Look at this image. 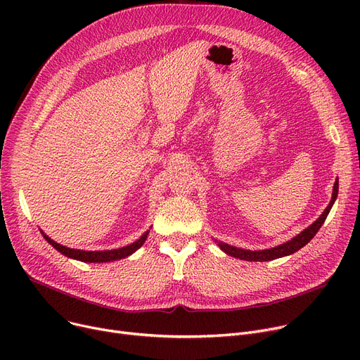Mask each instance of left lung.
I'll return each instance as SVG.
<instances>
[{"instance_id":"8db88e82","label":"left lung","mask_w":360,"mask_h":360,"mask_svg":"<svg viewBox=\"0 0 360 360\" xmlns=\"http://www.w3.org/2000/svg\"><path fill=\"white\" fill-rule=\"evenodd\" d=\"M337 194H338V178L335 179L334 182V186H333V195H331V201L330 204L327 205V209L323 212V214H321L312 224H309L307 229L302 231L300 233H297L295 238H292L290 240H286L285 243H280L277 245V247L274 248H269V250H258V251H251V250H243V248H236L233 247V245H229V243H224V242H220V240H214L217 242L219 248L224 252L228 254L231 257H235V258H239V259H245V261H271V259H276V258H281V257H288L296 251H299L300 248H304L305 245L316 235V232L319 231L321 226L324 224L331 207L337 198Z\"/></svg>"}]
</instances>
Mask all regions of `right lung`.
I'll list each match as a JSON object with an SVG mask.
<instances>
[{"label":"right lung","instance_id":"1","mask_svg":"<svg viewBox=\"0 0 360 360\" xmlns=\"http://www.w3.org/2000/svg\"><path fill=\"white\" fill-rule=\"evenodd\" d=\"M150 231L144 232L136 242H132L127 247H121L117 250H106V251H83V250H74V248H68L64 247V245L55 242L53 239H51L44 231H41L42 236L48 240V243H51L52 247L61 252L63 255L72 258V259H77V261H83V262H110V261H118L122 258L129 257L131 254H134L139 248H141V245L146 242L147 235Z\"/></svg>","mask_w":360,"mask_h":360}]
</instances>
